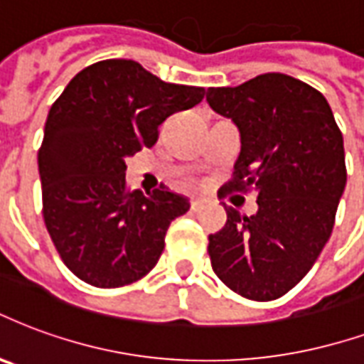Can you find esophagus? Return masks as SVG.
<instances>
[{
    "instance_id": "obj_1",
    "label": "esophagus",
    "mask_w": 364,
    "mask_h": 364,
    "mask_svg": "<svg viewBox=\"0 0 364 364\" xmlns=\"http://www.w3.org/2000/svg\"><path fill=\"white\" fill-rule=\"evenodd\" d=\"M204 208V200H200V198H193L191 200V210L193 212H198V210H203Z\"/></svg>"
}]
</instances>
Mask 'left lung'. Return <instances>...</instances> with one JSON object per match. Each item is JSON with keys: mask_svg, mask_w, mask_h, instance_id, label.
Returning <instances> with one entry per match:
<instances>
[{"mask_svg": "<svg viewBox=\"0 0 364 364\" xmlns=\"http://www.w3.org/2000/svg\"><path fill=\"white\" fill-rule=\"evenodd\" d=\"M206 100L241 133L223 189L257 193L258 204L255 216L223 204L228 222L208 237L212 270L241 297L274 301L305 278L332 235L347 181L343 136L322 92L284 73L208 88Z\"/></svg>", "mask_w": 364, "mask_h": 364, "instance_id": "left-lung-1", "label": "left lung"}]
</instances>
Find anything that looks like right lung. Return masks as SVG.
Here are the masks:
<instances>
[{
    "label": "right lung",
    "mask_w": 364,
    "mask_h": 364,
    "mask_svg": "<svg viewBox=\"0 0 364 364\" xmlns=\"http://www.w3.org/2000/svg\"><path fill=\"white\" fill-rule=\"evenodd\" d=\"M204 94L164 82L131 59H104L75 75L53 102L38 150L42 214L77 278L112 289L154 268L169 223L189 200L164 185L148 195L129 191L125 160L154 146L166 117Z\"/></svg>",
    "instance_id": "obj_1"
}]
</instances>
